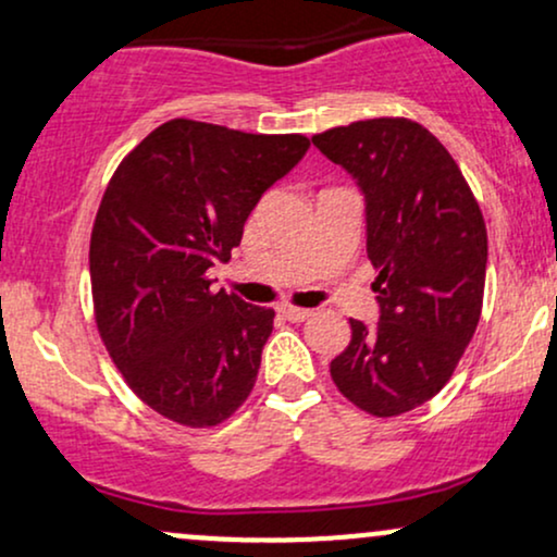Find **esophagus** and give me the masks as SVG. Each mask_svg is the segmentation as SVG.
<instances>
[{"mask_svg": "<svg viewBox=\"0 0 557 557\" xmlns=\"http://www.w3.org/2000/svg\"><path fill=\"white\" fill-rule=\"evenodd\" d=\"M280 314H283L287 322H304V319H309L314 311L298 309V306H280Z\"/></svg>", "mask_w": 557, "mask_h": 557, "instance_id": "1", "label": "esophagus"}]
</instances>
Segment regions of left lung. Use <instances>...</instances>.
Returning a JSON list of instances; mask_svg holds the SVG:
<instances>
[{
    "instance_id": "8db88e82",
    "label": "left lung",
    "mask_w": 557,
    "mask_h": 557,
    "mask_svg": "<svg viewBox=\"0 0 557 557\" xmlns=\"http://www.w3.org/2000/svg\"><path fill=\"white\" fill-rule=\"evenodd\" d=\"M311 140L367 196V253L380 272V322L350 319L332 382L361 411L400 417L447 385L476 332L487 274L482 209L450 151L413 120H359Z\"/></svg>"
}]
</instances>
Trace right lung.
<instances>
[{"label":"right lung","instance_id":"add662e5","mask_svg":"<svg viewBox=\"0 0 557 557\" xmlns=\"http://www.w3.org/2000/svg\"><path fill=\"white\" fill-rule=\"evenodd\" d=\"M309 149L175 117L114 170L91 230L94 319L127 387L164 419L209 430L257 382L274 311L212 290L261 194Z\"/></svg>","mask_w":557,"mask_h":557}]
</instances>
